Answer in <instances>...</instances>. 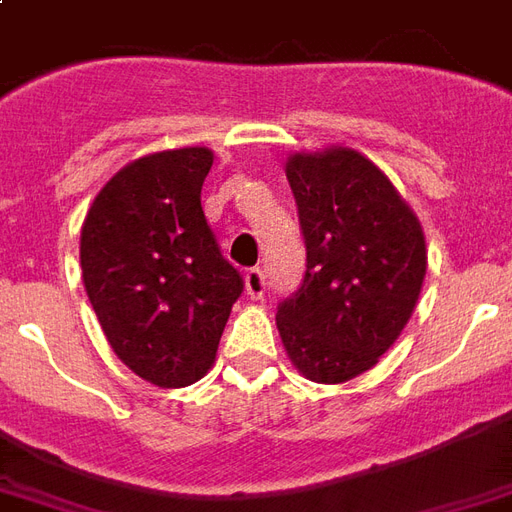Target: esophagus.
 Segmentation results:
<instances>
[{
    "mask_svg": "<svg viewBox=\"0 0 512 512\" xmlns=\"http://www.w3.org/2000/svg\"><path fill=\"white\" fill-rule=\"evenodd\" d=\"M245 292H248L251 300H261L264 297V272L259 267L245 272Z\"/></svg>",
    "mask_w": 512,
    "mask_h": 512,
    "instance_id": "obj_1",
    "label": "esophagus"
}]
</instances>
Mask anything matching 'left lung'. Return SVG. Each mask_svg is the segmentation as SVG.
<instances>
[{
  "instance_id": "obj_1",
  "label": "left lung",
  "mask_w": 512,
  "mask_h": 512,
  "mask_svg": "<svg viewBox=\"0 0 512 512\" xmlns=\"http://www.w3.org/2000/svg\"><path fill=\"white\" fill-rule=\"evenodd\" d=\"M286 179L308 270L275 324L305 379L343 384L371 371L412 319L428 267L423 226L387 174L357 149L294 152Z\"/></svg>"
}]
</instances>
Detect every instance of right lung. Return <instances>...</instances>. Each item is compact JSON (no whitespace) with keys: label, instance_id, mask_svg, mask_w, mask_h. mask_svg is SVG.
Wrapping results in <instances>:
<instances>
[{"label":"right lung","instance_id":"1","mask_svg":"<svg viewBox=\"0 0 512 512\" xmlns=\"http://www.w3.org/2000/svg\"><path fill=\"white\" fill-rule=\"evenodd\" d=\"M212 149L133 160L108 179L81 226V278L111 349L144 382L174 390L215 363L240 272L201 210Z\"/></svg>","mask_w":512,"mask_h":512}]
</instances>
